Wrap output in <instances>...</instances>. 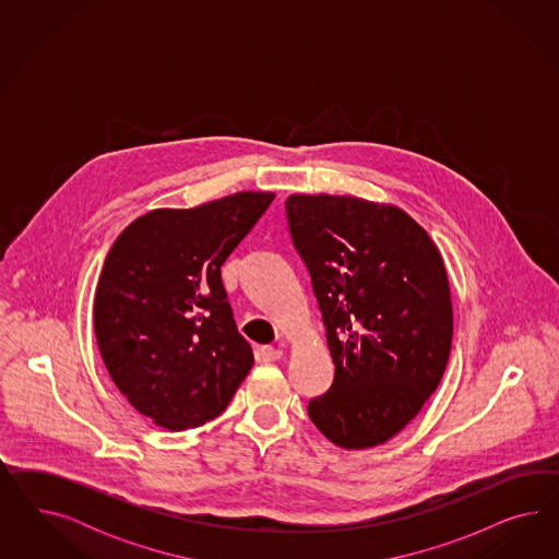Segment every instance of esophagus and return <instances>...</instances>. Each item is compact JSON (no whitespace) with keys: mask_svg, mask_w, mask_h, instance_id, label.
<instances>
[{"mask_svg":"<svg viewBox=\"0 0 559 559\" xmlns=\"http://www.w3.org/2000/svg\"><path fill=\"white\" fill-rule=\"evenodd\" d=\"M258 356H260V360H264V362H274V360L283 358V350H281V348H272V346H262V348L258 350Z\"/></svg>","mask_w":559,"mask_h":559,"instance_id":"esophagus-1","label":"esophagus"}]
</instances>
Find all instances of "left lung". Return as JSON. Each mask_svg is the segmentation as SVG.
I'll return each mask as SVG.
<instances>
[{"mask_svg":"<svg viewBox=\"0 0 559 559\" xmlns=\"http://www.w3.org/2000/svg\"><path fill=\"white\" fill-rule=\"evenodd\" d=\"M285 211L336 367L307 414L338 447H377L423 409L447 369L453 307L442 258L390 204L293 194Z\"/></svg>","mask_w":559,"mask_h":559,"instance_id":"8db88e82","label":"left lung"}]
</instances>
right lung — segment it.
Returning <instances> with one entry per match:
<instances>
[{"mask_svg": "<svg viewBox=\"0 0 559 559\" xmlns=\"http://www.w3.org/2000/svg\"><path fill=\"white\" fill-rule=\"evenodd\" d=\"M237 192L133 221L104 260L94 301L102 360L131 406L168 430L217 418L254 365L221 266L271 206Z\"/></svg>", "mask_w": 559, "mask_h": 559, "instance_id": "right-lung-1", "label": "right lung"}]
</instances>
